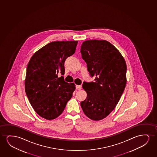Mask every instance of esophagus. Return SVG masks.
I'll return each mask as SVG.
<instances>
[{"mask_svg":"<svg viewBox=\"0 0 157 157\" xmlns=\"http://www.w3.org/2000/svg\"><path fill=\"white\" fill-rule=\"evenodd\" d=\"M82 85H76V88L78 89V90H80V89H82Z\"/></svg>","mask_w":157,"mask_h":157,"instance_id":"obj_1","label":"esophagus"}]
</instances>
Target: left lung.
Returning a JSON list of instances; mask_svg holds the SVG:
<instances>
[{"label":"left lung","instance_id":"obj_1","mask_svg":"<svg viewBox=\"0 0 157 157\" xmlns=\"http://www.w3.org/2000/svg\"><path fill=\"white\" fill-rule=\"evenodd\" d=\"M82 58L94 81L84 82L87 93L80 105L92 120L106 117L116 107L127 83V65L118 50L105 40H87L81 46Z\"/></svg>","mask_w":157,"mask_h":157}]
</instances>
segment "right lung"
Returning <instances> with one entry per match:
<instances>
[{
  "label": "right lung",
  "instance_id": "1",
  "mask_svg": "<svg viewBox=\"0 0 157 157\" xmlns=\"http://www.w3.org/2000/svg\"><path fill=\"white\" fill-rule=\"evenodd\" d=\"M78 41H55L36 52L28 63L25 92L37 114L51 120L64 111L75 90L74 83L58 77L65 73L64 62L75 52Z\"/></svg>",
  "mask_w": 157,
  "mask_h": 157
}]
</instances>
